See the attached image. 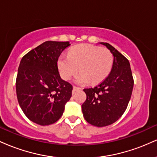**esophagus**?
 <instances>
[{
  "label": "esophagus",
  "mask_w": 157,
  "mask_h": 157,
  "mask_svg": "<svg viewBox=\"0 0 157 157\" xmlns=\"http://www.w3.org/2000/svg\"><path fill=\"white\" fill-rule=\"evenodd\" d=\"M80 89H81L80 88H79V87H77V86H74V87H73V91H72L73 94H75V92H76V91H79V90H80Z\"/></svg>",
  "instance_id": "esophagus-1"
}]
</instances>
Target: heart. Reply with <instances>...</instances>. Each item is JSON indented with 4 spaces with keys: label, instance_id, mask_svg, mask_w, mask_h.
<instances>
[{
    "label": "heart",
    "instance_id": "heart-1",
    "mask_svg": "<svg viewBox=\"0 0 157 157\" xmlns=\"http://www.w3.org/2000/svg\"><path fill=\"white\" fill-rule=\"evenodd\" d=\"M113 56L106 48L90 44H81L70 50L68 55H61L57 60V68L61 77L68 80L81 71L75 77L79 85L98 83L105 80L112 68Z\"/></svg>",
    "mask_w": 157,
    "mask_h": 157
}]
</instances>
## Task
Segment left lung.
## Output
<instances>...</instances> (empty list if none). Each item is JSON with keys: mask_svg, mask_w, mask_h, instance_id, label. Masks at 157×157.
Instances as JSON below:
<instances>
[{"mask_svg": "<svg viewBox=\"0 0 157 157\" xmlns=\"http://www.w3.org/2000/svg\"><path fill=\"white\" fill-rule=\"evenodd\" d=\"M100 44L113 55L112 68L98 86L83 89L86 100L82 105V111L89 124L104 127L116 122L125 112L132 94L134 79L128 60L108 43Z\"/></svg>", "mask_w": 157, "mask_h": 157, "instance_id": "left-lung-1", "label": "left lung"}]
</instances>
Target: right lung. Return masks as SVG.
Masks as SVG:
<instances>
[{
	"label": "right lung",
	"mask_w": 157,
	"mask_h": 157,
	"mask_svg": "<svg viewBox=\"0 0 157 157\" xmlns=\"http://www.w3.org/2000/svg\"><path fill=\"white\" fill-rule=\"evenodd\" d=\"M69 42L46 41L21 59L16 93L24 114L35 123L48 125L61 117L73 87L61 79L57 68L60 54Z\"/></svg>",
	"instance_id": "1"
}]
</instances>
